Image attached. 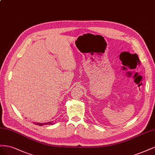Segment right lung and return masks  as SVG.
Listing matches in <instances>:
<instances>
[{"mask_svg": "<svg viewBox=\"0 0 155 155\" xmlns=\"http://www.w3.org/2000/svg\"><path fill=\"white\" fill-rule=\"evenodd\" d=\"M36 125H38V126H44V125H47V124H53V122H49L47 123H35Z\"/></svg>", "mask_w": 155, "mask_h": 155, "instance_id": "obj_1", "label": "right lung"}]
</instances>
